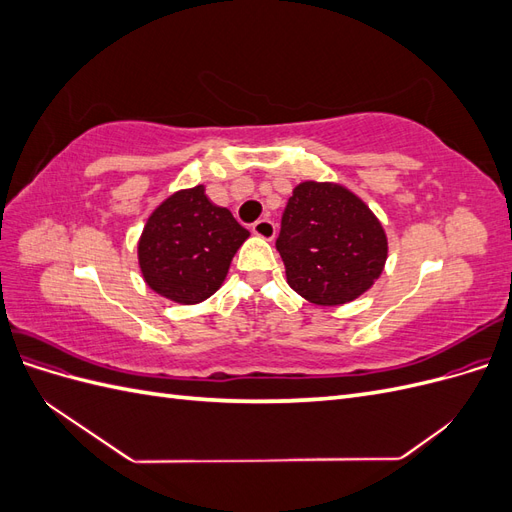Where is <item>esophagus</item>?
<instances>
[{
  "label": "esophagus",
  "mask_w": 512,
  "mask_h": 512,
  "mask_svg": "<svg viewBox=\"0 0 512 512\" xmlns=\"http://www.w3.org/2000/svg\"><path fill=\"white\" fill-rule=\"evenodd\" d=\"M252 232H254L256 237H260V239L271 241L275 237V224L271 220H267V218H262V220L252 224Z\"/></svg>",
  "instance_id": "obj_1"
}]
</instances>
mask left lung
I'll return each instance as SVG.
<instances>
[{
    "instance_id": "obj_1",
    "label": "left lung",
    "mask_w": 512,
    "mask_h": 512,
    "mask_svg": "<svg viewBox=\"0 0 512 512\" xmlns=\"http://www.w3.org/2000/svg\"><path fill=\"white\" fill-rule=\"evenodd\" d=\"M275 247L288 286L322 307L359 299L389 256L374 211L344 185L329 181H303L292 190Z\"/></svg>"
}]
</instances>
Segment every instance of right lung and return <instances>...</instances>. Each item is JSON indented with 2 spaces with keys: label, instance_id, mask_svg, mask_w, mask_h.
Listing matches in <instances>:
<instances>
[{
  "label": "right lung",
  "instance_id": "1",
  "mask_svg": "<svg viewBox=\"0 0 512 512\" xmlns=\"http://www.w3.org/2000/svg\"><path fill=\"white\" fill-rule=\"evenodd\" d=\"M247 237L250 232L226 207L211 203L205 185H196L153 209L138 239V267L153 292L194 305L224 284Z\"/></svg>",
  "mask_w": 512,
  "mask_h": 512
}]
</instances>
